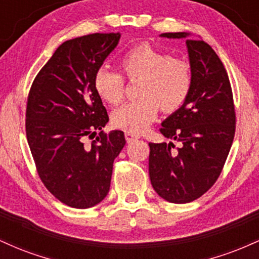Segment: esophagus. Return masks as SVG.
<instances>
[{
	"label": "esophagus",
	"mask_w": 259,
	"mask_h": 259,
	"mask_svg": "<svg viewBox=\"0 0 259 259\" xmlns=\"http://www.w3.org/2000/svg\"><path fill=\"white\" fill-rule=\"evenodd\" d=\"M125 139H126V142H133L134 140L140 139V136L136 135V134H133V133L126 132V133H125Z\"/></svg>",
	"instance_id": "esophagus-1"
}]
</instances>
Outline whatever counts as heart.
Masks as SVG:
<instances>
[{
  "label": "heart",
  "instance_id": "1",
  "mask_svg": "<svg viewBox=\"0 0 259 259\" xmlns=\"http://www.w3.org/2000/svg\"><path fill=\"white\" fill-rule=\"evenodd\" d=\"M119 65L130 81L139 80L136 94L140 99L113 113L112 124L117 129L133 134L145 132L157 117L158 108L164 113L178 111L191 91V65L150 44L127 50ZM94 88L103 102L117 106L124 99L125 80L120 73L101 67L95 73Z\"/></svg>",
  "mask_w": 259,
  "mask_h": 259
}]
</instances>
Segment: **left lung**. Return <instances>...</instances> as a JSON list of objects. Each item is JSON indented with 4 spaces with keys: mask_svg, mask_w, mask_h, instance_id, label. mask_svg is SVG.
<instances>
[{
    "mask_svg": "<svg viewBox=\"0 0 259 259\" xmlns=\"http://www.w3.org/2000/svg\"><path fill=\"white\" fill-rule=\"evenodd\" d=\"M187 32H164L169 38ZM192 88L186 102L162 123L160 134L180 142L148 144V173L154 191L171 203H189L206 194L221 175L235 135L236 114L230 80L214 50L187 38Z\"/></svg>",
    "mask_w": 259,
    "mask_h": 259,
    "instance_id": "1",
    "label": "left lung"
}]
</instances>
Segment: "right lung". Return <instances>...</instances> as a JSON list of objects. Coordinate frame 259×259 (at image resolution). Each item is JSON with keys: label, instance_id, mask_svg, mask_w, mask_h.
Wrapping results in <instances>:
<instances>
[{"label": "right lung", "instance_id": "right-lung-1", "mask_svg": "<svg viewBox=\"0 0 259 259\" xmlns=\"http://www.w3.org/2000/svg\"><path fill=\"white\" fill-rule=\"evenodd\" d=\"M119 38V32H95L65 41L29 91L25 132L35 167L46 189L69 207L90 208L106 197L113 162L125 145L123 132L102 130L108 114L94 88L95 73ZM86 136L97 137L88 148Z\"/></svg>", "mask_w": 259, "mask_h": 259}]
</instances>
